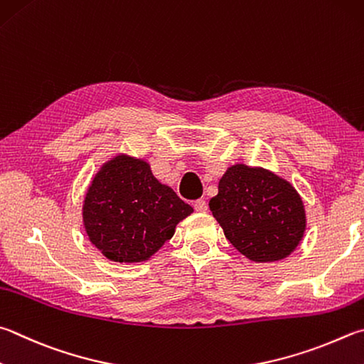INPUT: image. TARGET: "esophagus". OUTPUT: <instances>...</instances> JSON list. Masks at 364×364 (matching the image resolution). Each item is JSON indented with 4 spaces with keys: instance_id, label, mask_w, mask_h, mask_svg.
I'll list each match as a JSON object with an SVG mask.
<instances>
[{
    "instance_id": "34e87169",
    "label": "esophagus",
    "mask_w": 364,
    "mask_h": 364,
    "mask_svg": "<svg viewBox=\"0 0 364 364\" xmlns=\"http://www.w3.org/2000/svg\"><path fill=\"white\" fill-rule=\"evenodd\" d=\"M207 208H208V205L203 199H199V200L194 202V210L196 211H205Z\"/></svg>"
}]
</instances>
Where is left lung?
I'll use <instances>...</instances> for the list:
<instances>
[{
	"instance_id": "obj_1",
	"label": "left lung",
	"mask_w": 364,
	"mask_h": 364,
	"mask_svg": "<svg viewBox=\"0 0 364 364\" xmlns=\"http://www.w3.org/2000/svg\"><path fill=\"white\" fill-rule=\"evenodd\" d=\"M208 207L226 239L256 262L287 257L306 229L304 205L291 184L243 164L223 175Z\"/></svg>"
}]
</instances>
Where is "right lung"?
<instances>
[{
    "label": "right lung",
    "instance_id": "1",
    "mask_svg": "<svg viewBox=\"0 0 364 364\" xmlns=\"http://www.w3.org/2000/svg\"><path fill=\"white\" fill-rule=\"evenodd\" d=\"M191 213L193 207L157 181L146 162L117 156L92 181L82 216L90 242L108 259L140 262L153 256Z\"/></svg>",
    "mask_w": 364,
    "mask_h": 364
}]
</instances>
